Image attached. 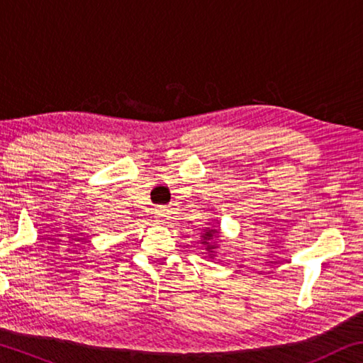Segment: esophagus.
Instances as JSON below:
<instances>
[{"mask_svg": "<svg viewBox=\"0 0 363 363\" xmlns=\"http://www.w3.org/2000/svg\"><path fill=\"white\" fill-rule=\"evenodd\" d=\"M167 211H164V209H159V211H157V214H155V219H157V222H164V220H167Z\"/></svg>", "mask_w": 363, "mask_h": 363, "instance_id": "esophagus-1", "label": "esophagus"}]
</instances>
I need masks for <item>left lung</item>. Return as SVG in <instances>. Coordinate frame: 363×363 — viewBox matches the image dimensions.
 I'll use <instances>...</instances> for the list:
<instances>
[{"mask_svg": "<svg viewBox=\"0 0 363 363\" xmlns=\"http://www.w3.org/2000/svg\"><path fill=\"white\" fill-rule=\"evenodd\" d=\"M217 235H219V232H217V230H213V228H209V230H206V232H204L203 233V236H201V242H204V245H206V249L209 250V252L211 254H213L214 252V249L217 247L216 245H211V241H213V240H216L217 238ZM211 257H213V255H211Z\"/></svg>", "mask_w": 363, "mask_h": 363, "instance_id": "left-lung-1", "label": "left lung"}]
</instances>
